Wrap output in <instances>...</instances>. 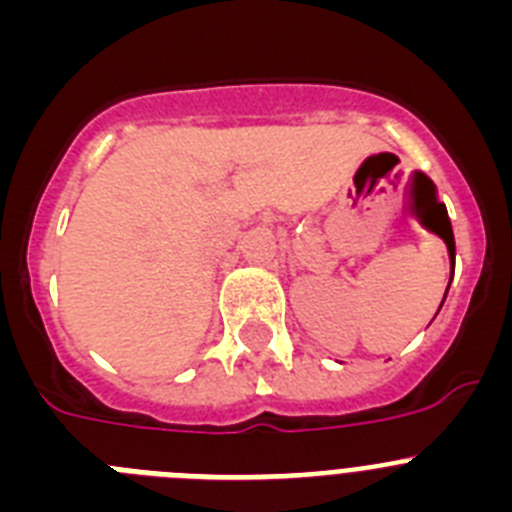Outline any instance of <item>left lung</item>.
I'll return each mask as SVG.
<instances>
[{
    "mask_svg": "<svg viewBox=\"0 0 512 512\" xmlns=\"http://www.w3.org/2000/svg\"><path fill=\"white\" fill-rule=\"evenodd\" d=\"M418 184H420V194H433V184L428 182L423 174H418ZM423 200H425V197H420V202H423ZM428 228H431L436 235H441L443 241H446V246H449L451 264H454V256H456L454 230H451V220H449V212H446V207L436 205L433 215H428ZM446 292H449V287H446ZM443 300H446V297H443ZM441 305H443V302H441Z\"/></svg>",
    "mask_w": 512,
    "mask_h": 512,
    "instance_id": "left-lung-1",
    "label": "left lung"
}]
</instances>
